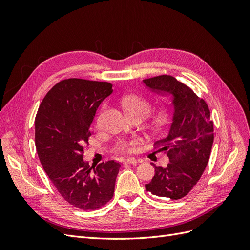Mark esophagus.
<instances>
[{
	"label": "esophagus",
	"instance_id": "obj_1",
	"mask_svg": "<svg viewBox=\"0 0 250 250\" xmlns=\"http://www.w3.org/2000/svg\"><path fill=\"white\" fill-rule=\"evenodd\" d=\"M140 162H141V161L138 160V158H135V157H129V158H127V160L125 161L126 164H131V165H137V164H139Z\"/></svg>",
	"mask_w": 250,
	"mask_h": 250
}]
</instances>
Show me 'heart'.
<instances>
[{"label": "heart", "instance_id": "obj_1", "mask_svg": "<svg viewBox=\"0 0 250 250\" xmlns=\"http://www.w3.org/2000/svg\"><path fill=\"white\" fill-rule=\"evenodd\" d=\"M123 106L126 110L128 115L130 116H141L145 118L149 115L150 109H151V104L150 102L145 99V98L139 96V95H128L123 99ZM105 110V105L98 112L97 118H96V125L97 127L102 126V119H103V113ZM173 117V111L172 108L169 106H165L161 110H158L152 118L151 121V128L154 131H162L166 127H167ZM141 143L140 140H133L130 142L124 143L122 145L123 150L126 151H133L137 147V145Z\"/></svg>", "mask_w": 250, "mask_h": 250}]
</instances>
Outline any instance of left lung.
<instances>
[{"mask_svg": "<svg viewBox=\"0 0 250 250\" xmlns=\"http://www.w3.org/2000/svg\"><path fill=\"white\" fill-rule=\"evenodd\" d=\"M150 92L171 97L173 117L168 135L154 145L169 157L166 167L154 166L155 174L147 191L177 200L197 184L209 160L214 142V124L208 104L193 90L169 75L143 80Z\"/></svg>", "mask_w": 250, "mask_h": 250, "instance_id": "8db88e82", "label": "left lung"}]
</instances>
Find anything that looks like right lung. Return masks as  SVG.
<instances>
[{"mask_svg": "<svg viewBox=\"0 0 250 250\" xmlns=\"http://www.w3.org/2000/svg\"><path fill=\"white\" fill-rule=\"evenodd\" d=\"M108 82L71 78L53 86L35 118V146L47 175L65 201L80 209H96L113 196L121 164L109 161L90 168L83 158L90 125Z\"/></svg>", "mask_w": 250, "mask_h": 250, "instance_id": "add662e5", "label": "right lung"}]
</instances>
